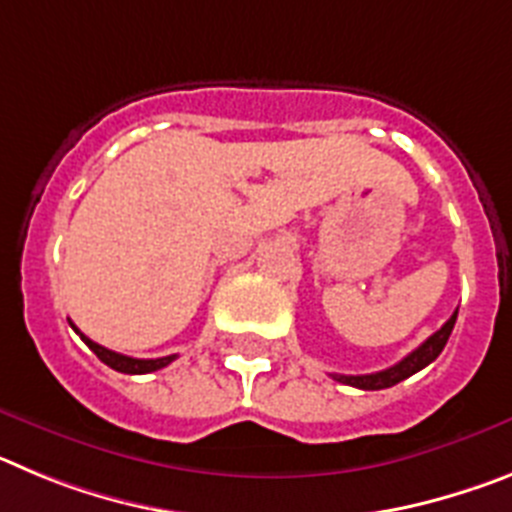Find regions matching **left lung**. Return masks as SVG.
Returning <instances> with one entry per match:
<instances>
[{
    "mask_svg": "<svg viewBox=\"0 0 512 512\" xmlns=\"http://www.w3.org/2000/svg\"><path fill=\"white\" fill-rule=\"evenodd\" d=\"M456 315H459V310H454V315L441 325V330H436L431 338H425V341L415 348L413 354H408L402 361H397L390 369H382V372L374 374H359V377H351V374H333V379L341 384L359 387V390H387L392 384L413 377L415 372H420V369H425L431 361L438 359V354H441L446 341H449L451 330H454Z\"/></svg>",
    "mask_w": 512,
    "mask_h": 512,
    "instance_id": "obj_1",
    "label": "left lung"
}]
</instances>
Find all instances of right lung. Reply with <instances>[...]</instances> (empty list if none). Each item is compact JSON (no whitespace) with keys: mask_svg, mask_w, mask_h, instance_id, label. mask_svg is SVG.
<instances>
[{"mask_svg":"<svg viewBox=\"0 0 512 512\" xmlns=\"http://www.w3.org/2000/svg\"><path fill=\"white\" fill-rule=\"evenodd\" d=\"M69 323H71V320H69ZM71 328H74L76 333H79L81 341H84L89 348H92L94 354H97V359L104 361V364L110 366V369H115V372H122V374L158 372V369H164V366H169L171 361L176 359V354L161 356V359H133V356H122V354H117V351H110V348H104V346H99V343H94L92 338L84 336V333H81V330L76 328L74 323H71Z\"/></svg>","mask_w":512,"mask_h":512,"instance_id":"add662e5","label":"right lung"}]
</instances>
